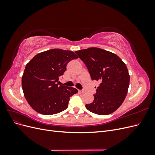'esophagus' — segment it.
<instances>
[{"label":"esophagus","mask_w":155,"mask_h":155,"mask_svg":"<svg viewBox=\"0 0 155 155\" xmlns=\"http://www.w3.org/2000/svg\"><path fill=\"white\" fill-rule=\"evenodd\" d=\"M79 92H80L81 94H83V93L85 92V91H84V90H79Z\"/></svg>","instance_id":"34e87169"}]
</instances>
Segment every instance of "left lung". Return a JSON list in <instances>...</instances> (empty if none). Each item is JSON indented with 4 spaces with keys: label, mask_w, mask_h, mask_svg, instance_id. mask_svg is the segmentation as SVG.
<instances>
[{
    "label": "left lung",
    "mask_w": 155,
    "mask_h": 155,
    "mask_svg": "<svg viewBox=\"0 0 155 155\" xmlns=\"http://www.w3.org/2000/svg\"><path fill=\"white\" fill-rule=\"evenodd\" d=\"M85 63L91 79L100 82L94 100L86 104L91 112L108 115L118 109L127 94L130 76L127 68L118 55L98 48L75 51Z\"/></svg>",
    "instance_id": "8db88e82"
}]
</instances>
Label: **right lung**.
Segmentation results:
<instances>
[{
    "mask_svg": "<svg viewBox=\"0 0 155 155\" xmlns=\"http://www.w3.org/2000/svg\"><path fill=\"white\" fill-rule=\"evenodd\" d=\"M78 58L74 52L59 48L37 54L26 65L22 87L29 105L44 115L59 113L67 109L76 88L60 85L59 80L70 61Z\"/></svg>",
    "mask_w": 155,
    "mask_h": 155,
    "instance_id": "1",
    "label": "right lung"
}]
</instances>
